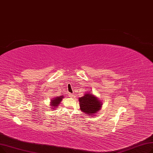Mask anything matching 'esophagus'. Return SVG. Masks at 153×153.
Masks as SVG:
<instances>
[{"instance_id": "1", "label": "esophagus", "mask_w": 153, "mask_h": 153, "mask_svg": "<svg viewBox=\"0 0 153 153\" xmlns=\"http://www.w3.org/2000/svg\"><path fill=\"white\" fill-rule=\"evenodd\" d=\"M73 95H74V94H73L72 93H68V96L69 97H72Z\"/></svg>"}]
</instances>
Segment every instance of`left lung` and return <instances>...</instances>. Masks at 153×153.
<instances>
[{
    "mask_svg": "<svg viewBox=\"0 0 153 153\" xmlns=\"http://www.w3.org/2000/svg\"><path fill=\"white\" fill-rule=\"evenodd\" d=\"M79 101L80 110L90 115L97 113L100 110L102 104L97 98L90 93H85L83 97L79 98Z\"/></svg>",
    "mask_w": 153,
    "mask_h": 153,
    "instance_id": "1",
    "label": "left lung"
}]
</instances>
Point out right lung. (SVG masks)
Instances as JSON below:
<instances>
[{
    "mask_svg": "<svg viewBox=\"0 0 153 153\" xmlns=\"http://www.w3.org/2000/svg\"><path fill=\"white\" fill-rule=\"evenodd\" d=\"M63 98V97L60 96L59 97H56V98H53V100L51 101V106H52L53 107H57L59 104H60V103L61 102V101L62 100V98Z\"/></svg>",
    "mask_w": 153,
    "mask_h": 153,
    "instance_id": "right-lung-1",
    "label": "right lung"
}]
</instances>
